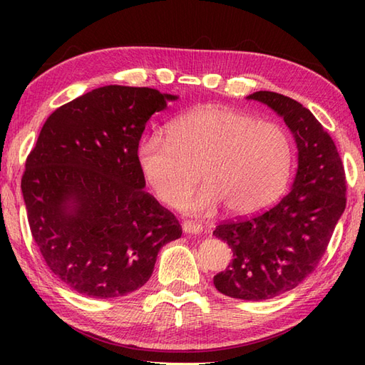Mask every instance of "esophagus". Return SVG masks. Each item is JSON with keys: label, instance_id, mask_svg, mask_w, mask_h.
Here are the masks:
<instances>
[{"label": "esophagus", "instance_id": "esophagus-1", "mask_svg": "<svg viewBox=\"0 0 365 365\" xmlns=\"http://www.w3.org/2000/svg\"><path fill=\"white\" fill-rule=\"evenodd\" d=\"M183 232L185 234H190V235H197V234H200V232H202V224H199V222H195V221H185L183 222Z\"/></svg>", "mask_w": 365, "mask_h": 365}]
</instances>
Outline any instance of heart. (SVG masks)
Masks as SVG:
<instances>
[{
  "mask_svg": "<svg viewBox=\"0 0 365 365\" xmlns=\"http://www.w3.org/2000/svg\"><path fill=\"white\" fill-rule=\"evenodd\" d=\"M293 141L281 123L257 120L235 108L207 105L168 125V139L147 135L136 147L138 166L153 195L178 208L210 215L224 204L234 216L265 210L282 196L293 168Z\"/></svg>",
  "mask_w": 365,
  "mask_h": 365,
  "instance_id": "b5f03b06",
  "label": "heart"
}]
</instances>
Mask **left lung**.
<instances>
[{"mask_svg": "<svg viewBox=\"0 0 365 365\" xmlns=\"http://www.w3.org/2000/svg\"><path fill=\"white\" fill-rule=\"evenodd\" d=\"M274 110L294 136L298 170L293 187L263 213L220 222L216 238L234 259L213 277L230 298H274L301 284L327 252L346 205L345 169L337 147L322 123L297 100L277 92L247 96Z\"/></svg>", "mask_w": 365, "mask_h": 365, "instance_id": "obj_1", "label": "left lung"}]
</instances>
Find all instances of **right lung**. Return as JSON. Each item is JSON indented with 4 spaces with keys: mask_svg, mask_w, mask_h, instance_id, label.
I'll return each mask as SVG.
<instances>
[{
    "mask_svg": "<svg viewBox=\"0 0 365 365\" xmlns=\"http://www.w3.org/2000/svg\"><path fill=\"white\" fill-rule=\"evenodd\" d=\"M175 96L103 86L45 120L21 177L31 234L51 273L91 298L143 287L182 226L144 191L136 147L145 123Z\"/></svg>",
    "mask_w": 365,
    "mask_h": 365,
    "instance_id": "1",
    "label": "right lung"
}]
</instances>
